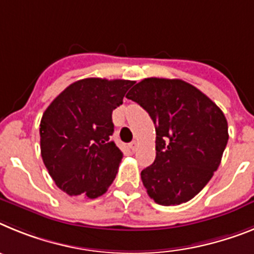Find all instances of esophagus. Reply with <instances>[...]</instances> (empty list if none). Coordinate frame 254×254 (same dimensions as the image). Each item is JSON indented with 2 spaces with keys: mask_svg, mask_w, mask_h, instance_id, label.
Returning <instances> with one entry per match:
<instances>
[{
  "mask_svg": "<svg viewBox=\"0 0 254 254\" xmlns=\"http://www.w3.org/2000/svg\"><path fill=\"white\" fill-rule=\"evenodd\" d=\"M138 145H139V142H138V140H133V142L130 143V149L133 152H135L136 148H138Z\"/></svg>",
  "mask_w": 254,
  "mask_h": 254,
  "instance_id": "esophagus-1",
  "label": "esophagus"
}]
</instances>
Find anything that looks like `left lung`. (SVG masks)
<instances>
[{"label":"left lung","instance_id":"obj_1","mask_svg":"<svg viewBox=\"0 0 254 254\" xmlns=\"http://www.w3.org/2000/svg\"><path fill=\"white\" fill-rule=\"evenodd\" d=\"M127 98L156 125V158L140 173L148 195L162 206L190 200L220 166L229 139L224 112L182 79H143Z\"/></svg>","mask_w":254,"mask_h":254}]
</instances>
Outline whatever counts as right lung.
<instances>
[{"label":"right lung","mask_w":254,"mask_h":254,"mask_svg":"<svg viewBox=\"0 0 254 254\" xmlns=\"http://www.w3.org/2000/svg\"><path fill=\"white\" fill-rule=\"evenodd\" d=\"M134 81L87 78L55 98L39 125L41 154L55 184L93 199L107 191L123 152L112 140V111Z\"/></svg>","instance_id":"right-lung-1"}]
</instances>
